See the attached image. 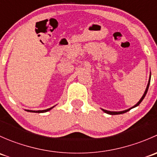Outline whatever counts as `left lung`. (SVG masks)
<instances>
[{
	"mask_svg": "<svg viewBox=\"0 0 157 157\" xmlns=\"http://www.w3.org/2000/svg\"><path fill=\"white\" fill-rule=\"evenodd\" d=\"M150 79H149L148 84H147V89H146V90H145L143 96H142V97H141V99H140V101H139V102H137V103L136 104V105H134V106L131 107V109H127V110L122 111V112H110V111H107V110H105V109H102V111H103L104 112H105V113H107V114H109V115H119V114H123V113H125V112H128V111H129V110H131V109H133V108H134V107H136V106H137V105H140V102H141L142 101H143V99H144L145 96H146V94H147V90H148V88H149V86H150Z\"/></svg>",
	"mask_w": 157,
	"mask_h": 157,
	"instance_id": "left-lung-1",
	"label": "left lung"
}]
</instances>
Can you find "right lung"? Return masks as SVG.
Segmentation results:
<instances>
[{
	"instance_id": "right-lung-1",
	"label": "right lung",
	"mask_w": 157,
	"mask_h": 157,
	"mask_svg": "<svg viewBox=\"0 0 157 157\" xmlns=\"http://www.w3.org/2000/svg\"><path fill=\"white\" fill-rule=\"evenodd\" d=\"M54 107V106H53ZM53 107H52V108H50V109H45V110H39V111H32V110H26L27 111V112H37V113H41V112H48V111H49V110H51V109H52V108H53Z\"/></svg>"
}]
</instances>
